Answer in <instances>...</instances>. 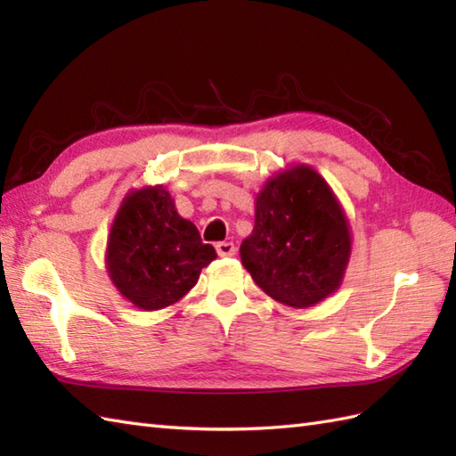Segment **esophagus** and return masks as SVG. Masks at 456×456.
I'll return each mask as SVG.
<instances>
[{
  "label": "esophagus",
  "instance_id": "1",
  "mask_svg": "<svg viewBox=\"0 0 456 456\" xmlns=\"http://www.w3.org/2000/svg\"><path fill=\"white\" fill-rule=\"evenodd\" d=\"M216 250L219 256H233L237 253V247L231 240H221V243L216 245Z\"/></svg>",
  "mask_w": 456,
  "mask_h": 456
}]
</instances>
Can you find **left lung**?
Masks as SVG:
<instances>
[{"label": "left lung", "mask_w": 456, "mask_h": 456, "mask_svg": "<svg viewBox=\"0 0 456 456\" xmlns=\"http://www.w3.org/2000/svg\"><path fill=\"white\" fill-rule=\"evenodd\" d=\"M351 231L341 203L319 174L297 164L256 196L255 229L240 260L258 288L289 307H312L341 286Z\"/></svg>", "instance_id": "left-lung-1"}]
</instances>
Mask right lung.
Masks as SVG:
<instances>
[{"label":"right lung","instance_id":"obj_1","mask_svg":"<svg viewBox=\"0 0 456 456\" xmlns=\"http://www.w3.org/2000/svg\"><path fill=\"white\" fill-rule=\"evenodd\" d=\"M216 256L196 225L178 216L170 193L149 186L125 196L110 231L105 265L121 296L152 312L186 296Z\"/></svg>","mask_w":456,"mask_h":456}]
</instances>
